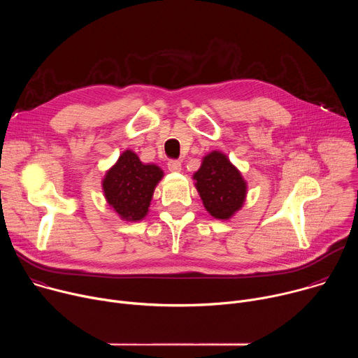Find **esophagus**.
Wrapping results in <instances>:
<instances>
[{
  "mask_svg": "<svg viewBox=\"0 0 358 358\" xmlns=\"http://www.w3.org/2000/svg\"><path fill=\"white\" fill-rule=\"evenodd\" d=\"M167 166H169V170L173 173H180L182 170L181 162H178V160H171V162H169Z\"/></svg>",
  "mask_w": 358,
  "mask_h": 358,
  "instance_id": "esophagus-1",
  "label": "esophagus"
}]
</instances>
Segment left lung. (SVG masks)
<instances>
[{"instance_id": "8db88e82", "label": "left lung", "mask_w": 358, "mask_h": 358, "mask_svg": "<svg viewBox=\"0 0 358 358\" xmlns=\"http://www.w3.org/2000/svg\"><path fill=\"white\" fill-rule=\"evenodd\" d=\"M192 180L203 208L213 218L228 221L242 210L248 182L225 152L214 150L203 156Z\"/></svg>"}]
</instances>
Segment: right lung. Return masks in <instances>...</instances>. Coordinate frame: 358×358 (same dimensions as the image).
I'll use <instances>...</instances> for the list:
<instances>
[{"mask_svg":"<svg viewBox=\"0 0 358 358\" xmlns=\"http://www.w3.org/2000/svg\"><path fill=\"white\" fill-rule=\"evenodd\" d=\"M164 171L143 163L133 150H124L101 178V189L109 207L122 221L138 222L150 211V203Z\"/></svg>","mask_w":358,"mask_h":358,"instance_id":"right-lung-1","label":"right lung"}]
</instances>
